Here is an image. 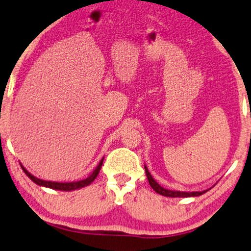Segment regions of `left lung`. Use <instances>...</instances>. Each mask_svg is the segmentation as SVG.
I'll return each instance as SVG.
<instances>
[{
    "instance_id": "left-lung-1",
    "label": "left lung",
    "mask_w": 251,
    "mask_h": 251,
    "mask_svg": "<svg viewBox=\"0 0 251 251\" xmlns=\"http://www.w3.org/2000/svg\"><path fill=\"white\" fill-rule=\"evenodd\" d=\"M145 170H146L147 178H148L149 185L151 186V188L155 190L157 194H160V195L166 196V198H192V196L194 198V196H200V195H202V194L208 192V189L203 190V192H180V190L166 189V188H164V187L160 186L159 183L152 178L146 165H145Z\"/></svg>"
}]
</instances>
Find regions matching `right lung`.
Returning a JSON list of instances; mask_svg holds the SVG:
<instances>
[{"mask_svg":"<svg viewBox=\"0 0 251 251\" xmlns=\"http://www.w3.org/2000/svg\"><path fill=\"white\" fill-rule=\"evenodd\" d=\"M103 159H101V162L99 163V165L96 166V169L93 171V173L91 176H88V178L83 179V180H79V181H73V182H56V181H46V180H42V179H39L34 176L33 175H31L27 170H26L24 166H22L23 171L25 172V175L28 176L29 179L32 180L33 182H35L36 185L39 186H42V187H47V188H51V189H56V190H65V192H71V190H75V189H80L82 188V187H86L88 185H91V183L94 181L96 179V176H98L100 170L102 168V164H103Z\"/></svg>","mask_w":251,"mask_h":251,"instance_id":"obj_1","label":"right lung"}]
</instances>
